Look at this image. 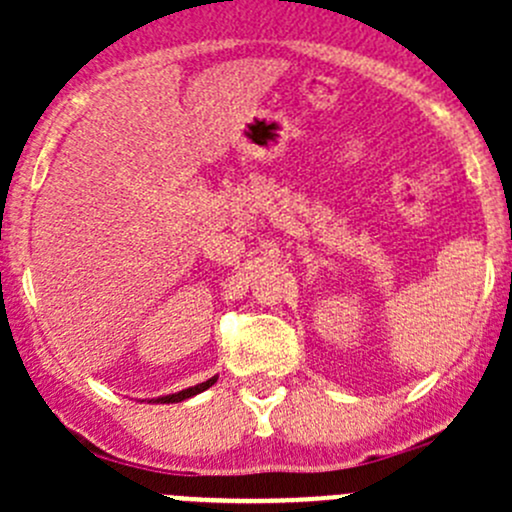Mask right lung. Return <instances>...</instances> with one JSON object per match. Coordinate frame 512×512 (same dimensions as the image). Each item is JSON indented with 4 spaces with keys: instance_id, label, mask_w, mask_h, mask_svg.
Wrapping results in <instances>:
<instances>
[{
    "instance_id": "right-lung-1",
    "label": "right lung",
    "mask_w": 512,
    "mask_h": 512,
    "mask_svg": "<svg viewBox=\"0 0 512 512\" xmlns=\"http://www.w3.org/2000/svg\"><path fill=\"white\" fill-rule=\"evenodd\" d=\"M215 381H218V376H213V379L203 381V384H198V386H190V389H183V391H178V394H170V396H160V399H156V401H160V404H178V401H185V399H190V396L200 394V391L210 389V386H213V384H215Z\"/></svg>"
}]
</instances>
